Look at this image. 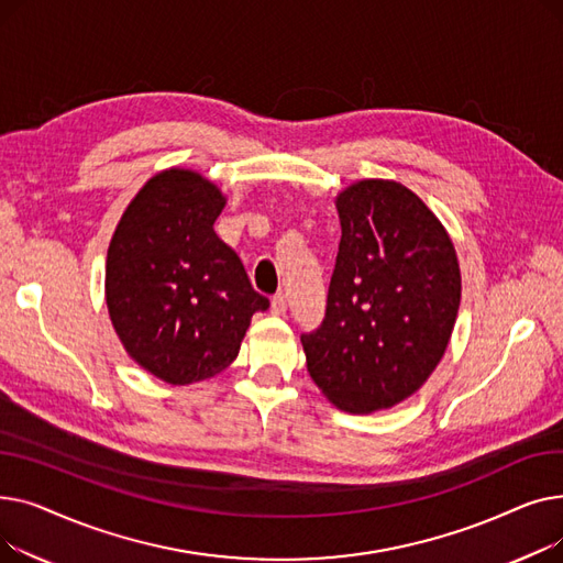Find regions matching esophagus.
I'll use <instances>...</instances> for the list:
<instances>
[{"label":"esophagus","mask_w":563,"mask_h":563,"mask_svg":"<svg viewBox=\"0 0 563 563\" xmlns=\"http://www.w3.org/2000/svg\"><path fill=\"white\" fill-rule=\"evenodd\" d=\"M285 310H287V297L283 291H278L276 297L272 299V312L274 314H285Z\"/></svg>","instance_id":"1"}]
</instances>
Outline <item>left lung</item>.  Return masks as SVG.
<instances>
[{
  "instance_id": "obj_1",
  "label": "left lung",
  "mask_w": 563,
  "mask_h": 563,
  "mask_svg": "<svg viewBox=\"0 0 563 563\" xmlns=\"http://www.w3.org/2000/svg\"><path fill=\"white\" fill-rule=\"evenodd\" d=\"M342 240L321 327L301 335L317 388L346 412H374L418 393L445 356L461 269L450 234L395 180L338 194Z\"/></svg>"
}]
</instances>
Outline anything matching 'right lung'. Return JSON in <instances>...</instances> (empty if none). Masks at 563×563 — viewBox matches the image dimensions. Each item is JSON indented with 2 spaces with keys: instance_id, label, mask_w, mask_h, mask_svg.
Masks as SVG:
<instances>
[{
  "instance_id": "1",
  "label": "right lung",
  "mask_w": 563,
  "mask_h": 563,
  "mask_svg": "<svg viewBox=\"0 0 563 563\" xmlns=\"http://www.w3.org/2000/svg\"><path fill=\"white\" fill-rule=\"evenodd\" d=\"M221 189L189 168L147 180L115 225L104 294L125 351L170 386L210 378L240 353L251 317L269 308L214 221Z\"/></svg>"
}]
</instances>
